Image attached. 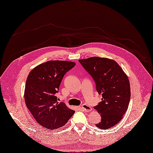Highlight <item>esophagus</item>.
<instances>
[{
    "label": "esophagus",
    "instance_id": "1",
    "mask_svg": "<svg viewBox=\"0 0 153 153\" xmlns=\"http://www.w3.org/2000/svg\"><path fill=\"white\" fill-rule=\"evenodd\" d=\"M82 108L83 110H84L86 112H90V111H91L92 110L90 106H88L87 105H86V104H83L82 106Z\"/></svg>",
    "mask_w": 153,
    "mask_h": 153
}]
</instances>
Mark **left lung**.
Masks as SVG:
<instances>
[{
  "instance_id": "8db88e82",
  "label": "left lung",
  "mask_w": 153,
  "mask_h": 153,
  "mask_svg": "<svg viewBox=\"0 0 153 153\" xmlns=\"http://www.w3.org/2000/svg\"><path fill=\"white\" fill-rule=\"evenodd\" d=\"M96 83L101 101L94 108L101 114V121L96 126L101 129L113 127L128 110L131 97L128 76L118 63L98 56L79 60Z\"/></svg>"
}]
</instances>
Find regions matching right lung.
Here are the masks:
<instances>
[{"mask_svg": "<svg viewBox=\"0 0 153 153\" xmlns=\"http://www.w3.org/2000/svg\"><path fill=\"white\" fill-rule=\"evenodd\" d=\"M73 62L51 60L35 67L27 76L24 91L27 107L43 127L53 131L63 126L75 113L55 94L63 76L75 67Z\"/></svg>", "mask_w": 153, "mask_h": 153, "instance_id": "add662e5", "label": "right lung"}]
</instances>
